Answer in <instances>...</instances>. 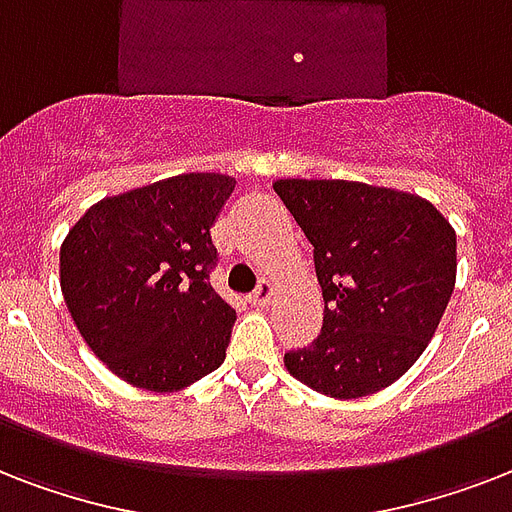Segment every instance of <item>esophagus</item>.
Instances as JSON below:
<instances>
[{"mask_svg": "<svg viewBox=\"0 0 512 512\" xmlns=\"http://www.w3.org/2000/svg\"><path fill=\"white\" fill-rule=\"evenodd\" d=\"M273 297H276V289H273L271 281H260V287L249 295V303L255 308H268L273 303Z\"/></svg>", "mask_w": 512, "mask_h": 512, "instance_id": "1", "label": "esophagus"}]
</instances>
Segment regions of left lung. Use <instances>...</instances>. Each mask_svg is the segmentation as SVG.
Wrapping results in <instances>:
<instances>
[{
    "instance_id": "left-lung-1",
    "label": "left lung",
    "mask_w": 512,
    "mask_h": 512,
    "mask_svg": "<svg viewBox=\"0 0 512 512\" xmlns=\"http://www.w3.org/2000/svg\"><path fill=\"white\" fill-rule=\"evenodd\" d=\"M313 244L324 327L284 353L289 374L329 398L396 382L428 348L457 279V233L430 201L356 180H276Z\"/></svg>"
}]
</instances>
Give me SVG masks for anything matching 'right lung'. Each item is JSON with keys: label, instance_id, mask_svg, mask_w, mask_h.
<instances>
[{"label": "right lung", "instance_id": "1", "mask_svg": "<svg viewBox=\"0 0 512 512\" xmlns=\"http://www.w3.org/2000/svg\"><path fill=\"white\" fill-rule=\"evenodd\" d=\"M236 188L188 172L92 204L60 247L79 335L135 388L172 393L223 364L236 311L209 284V228Z\"/></svg>", "mask_w": 512, "mask_h": 512}]
</instances>
